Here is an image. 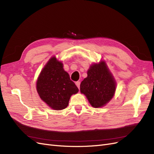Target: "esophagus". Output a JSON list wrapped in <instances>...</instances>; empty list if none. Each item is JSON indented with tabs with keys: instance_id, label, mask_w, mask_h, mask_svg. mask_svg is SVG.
Masks as SVG:
<instances>
[{
	"instance_id": "esophagus-1",
	"label": "esophagus",
	"mask_w": 154,
	"mask_h": 154,
	"mask_svg": "<svg viewBox=\"0 0 154 154\" xmlns=\"http://www.w3.org/2000/svg\"><path fill=\"white\" fill-rule=\"evenodd\" d=\"M76 85L77 86V87L80 89V82H76Z\"/></svg>"
}]
</instances>
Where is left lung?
Segmentation results:
<instances>
[{
    "instance_id": "obj_1",
    "label": "left lung",
    "mask_w": 154,
    "mask_h": 154,
    "mask_svg": "<svg viewBox=\"0 0 154 154\" xmlns=\"http://www.w3.org/2000/svg\"><path fill=\"white\" fill-rule=\"evenodd\" d=\"M116 89V82L105 61L93 63L87 71V77L80 84V92L92 106H104L112 100Z\"/></svg>"
}]
</instances>
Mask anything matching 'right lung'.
<instances>
[{"label":"right lung","instance_id":"right-lung-1","mask_svg":"<svg viewBox=\"0 0 154 154\" xmlns=\"http://www.w3.org/2000/svg\"><path fill=\"white\" fill-rule=\"evenodd\" d=\"M36 85L41 100L56 110L66 109L70 97L79 91L56 57H51L42 69Z\"/></svg>","mask_w":154,"mask_h":154}]
</instances>
